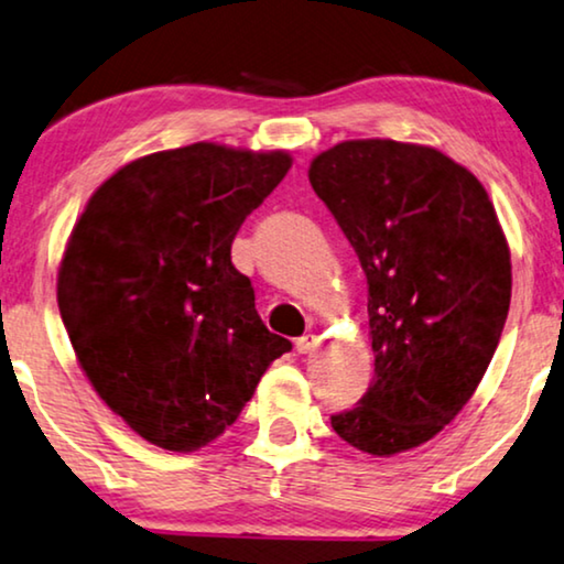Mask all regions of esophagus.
Returning <instances> with one entry per match:
<instances>
[{
  "label": "esophagus",
  "mask_w": 564,
  "mask_h": 564,
  "mask_svg": "<svg viewBox=\"0 0 564 564\" xmlns=\"http://www.w3.org/2000/svg\"><path fill=\"white\" fill-rule=\"evenodd\" d=\"M314 345H317V337L304 335V337H299V340H296V350L304 356V352H312L314 350Z\"/></svg>",
  "instance_id": "esophagus-1"
}]
</instances>
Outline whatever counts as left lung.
Listing matches in <instances>:
<instances>
[{
	"instance_id": "obj_1",
	"label": "left lung",
	"mask_w": 564,
	"mask_h": 564,
	"mask_svg": "<svg viewBox=\"0 0 564 564\" xmlns=\"http://www.w3.org/2000/svg\"><path fill=\"white\" fill-rule=\"evenodd\" d=\"M310 183L369 283L373 381L333 427L358 452L402 454L444 431L490 366L513 283L506 235L482 183L433 147L343 141Z\"/></svg>"
}]
</instances>
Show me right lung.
<instances>
[{"mask_svg": "<svg viewBox=\"0 0 564 564\" xmlns=\"http://www.w3.org/2000/svg\"><path fill=\"white\" fill-rule=\"evenodd\" d=\"M289 167V152L198 141L120 167L74 224L58 312L89 384L149 444H212L291 350L231 265L239 227Z\"/></svg>", "mask_w": 564, "mask_h": 564, "instance_id": "1", "label": "right lung"}]
</instances>
